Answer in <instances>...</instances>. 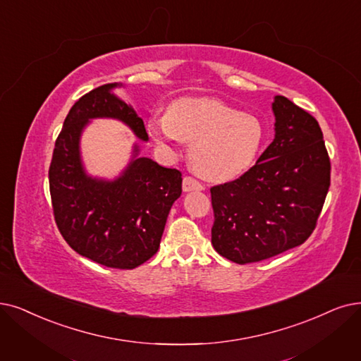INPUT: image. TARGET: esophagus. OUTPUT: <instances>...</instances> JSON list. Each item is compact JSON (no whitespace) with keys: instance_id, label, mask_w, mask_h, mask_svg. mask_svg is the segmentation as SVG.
Listing matches in <instances>:
<instances>
[{"instance_id":"1","label":"esophagus","mask_w":361,"mask_h":361,"mask_svg":"<svg viewBox=\"0 0 361 361\" xmlns=\"http://www.w3.org/2000/svg\"><path fill=\"white\" fill-rule=\"evenodd\" d=\"M182 190L185 192L201 191V190H204V186H203V183L198 182L197 179H194L191 176H186V178H183V182H182Z\"/></svg>"}]
</instances>
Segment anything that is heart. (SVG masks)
<instances>
[{"instance_id":"1","label":"heart","mask_w":361,"mask_h":361,"mask_svg":"<svg viewBox=\"0 0 361 361\" xmlns=\"http://www.w3.org/2000/svg\"><path fill=\"white\" fill-rule=\"evenodd\" d=\"M147 130L161 145L191 142L194 169L216 182L246 173L265 140V126L256 115L216 99H178L167 112L149 115Z\"/></svg>"}]
</instances>
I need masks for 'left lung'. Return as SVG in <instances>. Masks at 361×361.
<instances>
[{"mask_svg":"<svg viewBox=\"0 0 361 361\" xmlns=\"http://www.w3.org/2000/svg\"><path fill=\"white\" fill-rule=\"evenodd\" d=\"M276 136L256 164L210 188L214 250L235 264L300 246L314 231L330 186L322 128L284 96L272 102Z\"/></svg>","mask_w":361,"mask_h":361,"instance_id":"left-lung-1","label":"left lung"}]
</instances>
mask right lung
<instances>
[{
    "label": "right lung",
    "mask_w": 361,
    "mask_h": 361,
    "mask_svg": "<svg viewBox=\"0 0 361 361\" xmlns=\"http://www.w3.org/2000/svg\"><path fill=\"white\" fill-rule=\"evenodd\" d=\"M121 85H100L69 109L54 143L49 182L54 221L69 246L108 268L133 269L160 247L169 212L182 194V173L139 157L136 143L130 163L115 179L85 171L80 139L94 118L118 120L148 140L133 106L112 93Z\"/></svg>",
    "instance_id": "right-lung-1"
}]
</instances>
